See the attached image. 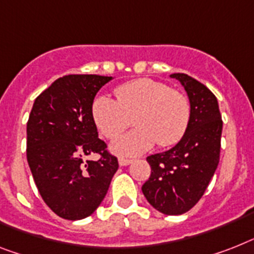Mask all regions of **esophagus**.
<instances>
[{
    "instance_id": "34e87169",
    "label": "esophagus",
    "mask_w": 254,
    "mask_h": 254,
    "mask_svg": "<svg viewBox=\"0 0 254 254\" xmlns=\"http://www.w3.org/2000/svg\"><path fill=\"white\" fill-rule=\"evenodd\" d=\"M118 162L121 166H127V165L132 163V160H128V158H119Z\"/></svg>"
}]
</instances>
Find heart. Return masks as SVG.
<instances>
[{
	"mask_svg": "<svg viewBox=\"0 0 254 254\" xmlns=\"http://www.w3.org/2000/svg\"><path fill=\"white\" fill-rule=\"evenodd\" d=\"M115 97L98 94L91 105L94 125L109 140L121 135L131 118L137 128L112 144L119 156H139L158 146L175 145L183 139L190 121V102L184 93L162 81L137 79L114 89Z\"/></svg>",
	"mask_w": 254,
	"mask_h": 254,
	"instance_id": "heart-1",
	"label": "heart"
}]
</instances>
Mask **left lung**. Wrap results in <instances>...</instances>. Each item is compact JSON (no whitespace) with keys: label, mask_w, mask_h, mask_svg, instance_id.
I'll return each instance as SVG.
<instances>
[{"label":"left lung","mask_w":254,"mask_h":254,"mask_svg":"<svg viewBox=\"0 0 254 254\" xmlns=\"http://www.w3.org/2000/svg\"><path fill=\"white\" fill-rule=\"evenodd\" d=\"M190 102L187 132L177 145L146 157L150 177L141 190L150 205L166 215L187 213L205 193L219 163L222 115L213 92L187 74H173Z\"/></svg>","instance_id":"obj_1"}]
</instances>
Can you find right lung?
<instances>
[{
    "instance_id": "obj_1",
    "label": "right lung",
    "mask_w": 254,
    "mask_h": 254,
    "mask_svg": "<svg viewBox=\"0 0 254 254\" xmlns=\"http://www.w3.org/2000/svg\"><path fill=\"white\" fill-rule=\"evenodd\" d=\"M112 80L101 75H66L35 100L27 122V161L40 194L58 217L91 215L106 196L118 158L98 139L91 105ZM96 152L100 158L85 160Z\"/></svg>"
}]
</instances>
